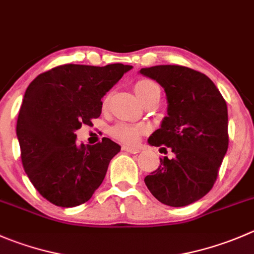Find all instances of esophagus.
I'll return each instance as SVG.
<instances>
[{"label": "esophagus", "instance_id": "esophagus-1", "mask_svg": "<svg viewBox=\"0 0 254 254\" xmlns=\"http://www.w3.org/2000/svg\"><path fill=\"white\" fill-rule=\"evenodd\" d=\"M123 150L127 152H130V154H136V152L140 151V149L137 146H130V145H124Z\"/></svg>", "mask_w": 254, "mask_h": 254}]
</instances>
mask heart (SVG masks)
Listing matches in <instances>:
<instances>
[{"instance_id": "obj_1", "label": "heart", "mask_w": 254, "mask_h": 254, "mask_svg": "<svg viewBox=\"0 0 254 254\" xmlns=\"http://www.w3.org/2000/svg\"><path fill=\"white\" fill-rule=\"evenodd\" d=\"M135 93L137 94L141 102L146 100L147 98L152 97L155 93H160V87L151 79L142 78L139 79L134 85ZM142 131H145V127L142 125L127 124V123H119L112 127V136L118 140H122L125 142H134L140 136Z\"/></svg>"}]
</instances>
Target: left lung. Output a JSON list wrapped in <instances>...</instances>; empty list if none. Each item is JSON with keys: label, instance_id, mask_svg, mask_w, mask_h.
<instances>
[{"label": "left lung", "instance_id": "left-lung-1", "mask_svg": "<svg viewBox=\"0 0 254 254\" xmlns=\"http://www.w3.org/2000/svg\"><path fill=\"white\" fill-rule=\"evenodd\" d=\"M140 73L164 88L169 103L161 127L147 141L175 154L160 159L144 181L164 205L187 206L210 192L217 180L230 141L227 104L212 80L191 68L155 65Z\"/></svg>", "mask_w": 254, "mask_h": 254}]
</instances>
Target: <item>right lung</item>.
<instances>
[{
  "label": "right lung",
  "instance_id": "obj_1",
  "mask_svg": "<svg viewBox=\"0 0 254 254\" xmlns=\"http://www.w3.org/2000/svg\"><path fill=\"white\" fill-rule=\"evenodd\" d=\"M131 65L63 64L39 74L27 88L17 137L27 176L46 200L74 207L90 200L120 146L108 137L78 144L75 130L100 117L102 98Z\"/></svg>",
  "mask_w": 254,
  "mask_h": 254
}]
</instances>
